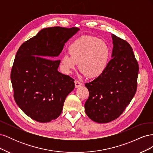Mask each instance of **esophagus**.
<instances>
[{
  "instance_id": "obj_1",
  "label": "esophagus",
  "mask_w": 153,
  "mask_h": 153,
  "mask_svg": "<svg viewBox=\"0 0 153 153\" xmlns=\"http://www.w3.org/2000/svg\"><path fill=\"white\" fill-rule=\"evenodd\" d=\"M75 87L76 88H78V87H79L80 86H81L82 85V83L80 82H79L78 80H75Z\"/></svg>"
}]
</instances>
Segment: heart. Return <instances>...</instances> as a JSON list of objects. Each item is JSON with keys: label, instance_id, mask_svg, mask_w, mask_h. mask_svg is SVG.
Segmentation results:
<instances>
[{"label": "heart", "instance_id": "heart-1", "mask_svg": "<svg viewBox=\"0 0 153 153\" xmlns=\"http://www.w3.org/2000/svg\"><path fill=\"white\" fill-rule=\"evenodd\" d=\"M70 55H63L61 65L71 73L79 63L80 70L89 78H97L106 70L110 59V48L105 41L94 36H82L69 46Z\"/></svg>", "mask_w": 153, "mask_h": 153}]
</instances>
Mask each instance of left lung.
Returning <instances> with one entry per match:
<instances>
[{"instance_id":"8db88e82","label":"left lung","mask_w":153,"mask_h":153,"mask_svg":"<svg viewBox=\"0 0 153 153\" xmlns=\"http://www.w3.org/2000/svg\"><path fill=\"white\" fill-rule=\"evenodd\" d=\"M112 59L101 76L85 84L89 92L85 103L87 115L98 123L118 118L131 102L137 89L138 64L126 41L112 35Z\"/></svg>"}]
</instances>
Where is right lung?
Wrapping results in <instances>:
<instances>
[{
	"label": "right lung",
	"instance_id": "right-lung-1",
	"mask_svg": "<svg viewBox=\"0 0 153 153\" xmlns=\"http://www.w3.org/2000/svg\"><path fill=\"white\" fill-rule=\"evenodd\" d=\"M78 27H53L41 30L17 51L11 72L14 98L27 115L48 123L61 115L74 79L57 71L55 60ZM52 58V59H50Z\"/></svg>",
	"mask_w": 153,
	"mask_h": 153
}]
</instances>
